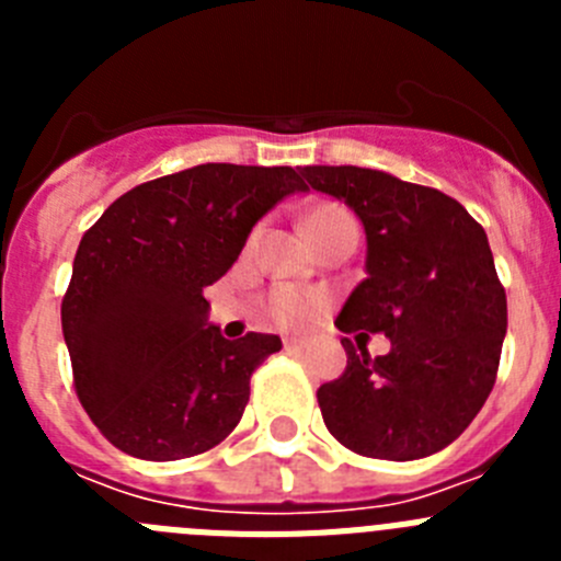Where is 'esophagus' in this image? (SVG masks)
I'll return each instance as SVG.
<instances>
[{
  "mask_svg": "<svg viewBox=\"0 0 561 561\" xmlns=\"http://www.w3.org/2000/svg\"><path fill=\"white\" fill-rule=\"evenodd\" d=\"M284 345H286V348H289V351H304L306 345H309V342H306V340H297V336H286Z\"/></svg>",
  "mask_w": 561,
  "mask_h": 561,
  "instance_id": "esophagus-1",
  "label": "esophagus"
}]
</instances>
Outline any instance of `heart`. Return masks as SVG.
<instances>
[{
	"mask_svg": "<svg viewBox=\"0 0 561 561\" xmlns=\"http://www.w3.org/2000/svg\"><path fill=\"white\" fill-rule=\"evenodd\" d=\"M351 213L340 205H317L304 216L306 236L317 238L320 232L331 230L334 225H348ZM323 309V295L300 286H275L270 295V314L284 329H304Z\"/></svg>",
	"mask_w": 561,
	"mask_h": 561,
	"instance_id": "obj_1",
	"label": "heart"
}]
</instances>
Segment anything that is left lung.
I'll return each mask as SVG.
<instances>
[{"mask_svg": "<svg viewBox=\"0 0 561 561\" xmlns=\"http://www.w3.org/2000/svg\"><path fill=\"white\" fill-rule=\"evenodd\" d=\"M306 187L345 202L365 227V280L336 329L390 340L317 390L329 433L365 458L415 460L449 447L494 388L508 309L489 238L435 187L356 165L300 168Z\"/></svg>", "mask_w": 561, "mask_h": 561, "instance_id": "1", "label": "left lung"}]
</instances>
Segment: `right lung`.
I'll return each mask as SVG.
<instances>
[{"label": "right lung", "mask_w": 561, "mask_h": 561, "mask_svg": "<svg viewBox=\"0 0 561 561\" xmlns=\"http://www.w3.org/2000/svg\"><path fill=\"white\" fill-rule=\"evenodd\" d=\"M304 191L295 168L207 162L131 187L83 232L61 325L78 399L114 447L180 460L236 430L280 336L225 340L202 291Z\"/></svg>", "instance_id": "right-lung-1"}]
</instances>
